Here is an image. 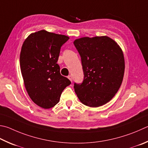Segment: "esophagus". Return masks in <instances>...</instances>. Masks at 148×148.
<instances>
[{
  "mask_svg": "<svg viewBox=\"0 0 148 148\" xmlns=\"http://www.w3.org/2000/svg\"><path fill=\"white\" fill-rule=\"evenodd\" d=\"M68 78L70 79V81H71V82H72V76H71V75L68 76Z\"/></svg>",
  "mask_w": 148,
  "mask_h": 148,
  "instance_id": "obj_1",
  "label": "esophagus"
}]
</instances>
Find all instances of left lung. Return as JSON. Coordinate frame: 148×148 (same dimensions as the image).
Here are the masks:
<instances>
[{"label":"left lung","instance_id":"obj_1","mask_svg":"<svg viewBox=\"0 0 148 148\" xmlns=\"http://www.w3.org/2000/svg\"><path fill=\"white\" fill-rule=\"evenodd\" d=\"M82 58L84 79L74 83L83 104L98 107L109 102L122 84L125 60L122 48L108 36L83 37L74 41Z\"/></svg>","mask_w":148,"mask_h":148}]
</instances>
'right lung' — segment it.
<instances>
[{"label":"right lung","mask_w":148,"mask_h":148,"mask_svg":"<svg viewBox=\"0 0 148 148\" xmlns=\"http://www.w3.org/2000/svg\"><path fill=\"white\" fill-rule=\"evenodd\" d=\"M69 39L65 35L42 29L29 34L21 48L20 66L26 90L31 100L43 109L54 107L71 83L61 76L57 63L61 47Z\"/></svg>","instance_id":"1"}]
</instances>
